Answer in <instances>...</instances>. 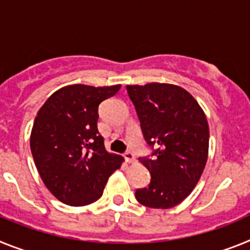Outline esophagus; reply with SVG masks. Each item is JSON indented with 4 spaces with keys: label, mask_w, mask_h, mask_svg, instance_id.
Listing matches in <instances>:
<instances>
[{
    "label": "esophagus",
    "mask_w": 250,
    "mask_h": 250,
    "mask_svg": "<svg viewBox=\"0 0 250 250\" xmlns=\"http://www.w3.org/2000/svg\"><path fill=\"white\" fill-rule=\"evenodd\" d=\"M125 161L129 162V164H132V162L136 161V156H134L131 151L125 152Z\"/></svg>",
    "instance_id": "esophagus-1"
}]
</instances>
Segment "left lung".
I'll use <instances>...</instances> for the list:
<instances>
[{"mask_svg":"<svg viewBox=\"0 0 250 250\" xmlns=\"http://www.w3.org/2000/svg\"><path fill=\"white\" fill-rule=\"evenodd\" d=\"M152 157H140L151 173L147 188L136 190L140 204L170 209L185 200L205 168L209 125L205 113L185 89L173 84L127 85Z\"/></svg>","mask_w":250,"mask_h":250,"instance_id":"1","label":"left lung"}]
</instances>
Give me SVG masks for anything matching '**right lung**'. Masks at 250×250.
<instances>
[{"mask_svg":"<svg viewBox=\"0 0 250 250\" xmlns=\"http://www.w3.org/2000/svg\"><path fill=\"white\" fill-rule=\"evenodd\" d=\"M119 89L64 86L38 112L30 137L32 157L45 186L62 203L84 206L97 201L122 165V156L107 152L97 127L99 104Z\"/></svg>","mask_w":250,"mask_h":250,"instance_id":"add662e5","label":"right lung"}]
</instances>
